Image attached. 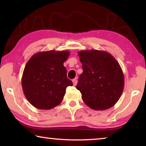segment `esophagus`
I'll list each match as a JSON object with an SVG mask.
<instances>
[{"mask_svg":"<svg viewBox=\"0 0 146 146\" xmlns=\"http://www.w3.org/2000/svg\"><path fill=\"white\" fill-rule=\"evenodd\" d=\"M72 82H73V85H74V86H76V84H77L78 80H77V79H76V78H74V79H73V80H72Z\"/></svg>","mask_w":146,"mask_h":146,"instance_id":"1","label":"esophagus"}]
</instances>
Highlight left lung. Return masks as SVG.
<instances>
[{
    "mask_svg": "<svg viewBox=\"0 0 146 146\" xmlns=\"http://www.w3.org/2000/svg\"><path fill=\"white\" fill-rule=\"evenodd\" d=\"M83 73L76 88L86 105L96 111L113 107L119 100L124 87V76L119 63L104 51H79Z\"/></svg>",
    "mask_w": 146,
    "mask_h": 146,
    "instance_id": "1",
    "label": "left lung"
}]
</instances>
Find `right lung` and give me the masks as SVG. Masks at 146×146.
<instances>
[{
	"label": "right lung",
	"instance_id": "1",
	"mask_svg": "<svg viewBox=\"0 0 146 146\" xmlns=\"http://www.w3.org/2000/svg\"><path fill=\"white\" fill-rule=\"evenodd\" d=\"M70 55L69 51H41L28 61L22 76V87L35 108L47 110L56 107L62 101L66 88L73 86L64 66Z\"/></svg>",
	"mask_w": 146,
	"mask_h": 146
}]
</instances>
